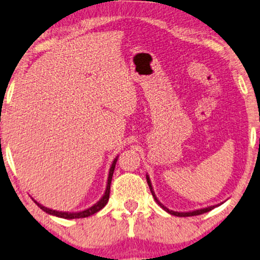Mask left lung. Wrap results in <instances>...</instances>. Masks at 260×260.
Segmentation results:
<instances>
[{"label": "left lung", "mask_w": 260, "mask_h": 260, "mask_svg": "<svg viewBox=\"0 0 260 260\" xmlns=\"http://www.w3.org/2000/svg\"><path fill=\"white\" fill-rule=\"evenodd\" d=\"M146 181H147V184H148V186H150V190H151V192H152V196L154 197L155 202H157L158 205L160 206L161 208L165 210V212H168L169 214H171V215H175V216H183V217H185V216H195V215H201V214L209 212V210H212V209L215 208V207L219 206V205H216V206H210V207H207V208H202V209H196V210H192V212H175V210H170L169 208H166V207H165L164 205H162V203L160 202V201H159V200L157 199V196H155V193H154V191H153V188H152V183H151V179H150V177H148V175H146Z\"/></svg>", "instance_id": "left-lung-1"}]
</instances>
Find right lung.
<instances>
[{
    "label": "right lung",
    "instance_id": "1",
    "mask_svg": "<svg viewBox=\"0 0 260 260\" xmlns=\"http://www.w3.org/2000/svg\"><path fill=\"white\" fill-rule=\"evenodd\" d=\"M117 158H119V155H117V157L114 159L113 162H112V166H110V169H109L108 181H107V186H106L105 193H103V196L101 197V200H99L98 202H96L94 206L90 207V208L85 209V210H82V212H72V213L59 212V210H53V209L46 208V207H44L43 205H40L39 202H37L36 200H33V201H34V202H36V205L39 207L41 210H44V212H46L47 214H50V215L58 216V217H63V219H82V217H88L90 215H94L95 213H98L99 210H101L103 207H105L107 203H108L109 192H110V183H112L114 169H115V164H116V161H117Z\"/></svg>",
    "mask_w": 260,
    "mask_h": 260
}]
</instances>
